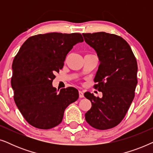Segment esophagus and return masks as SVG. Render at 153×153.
Wrapping results in <instances>:
<instances>
[{"label":"esophagus","instance_id":"34e87169","mask_svg":"<svg viewBox=\"0 0 153 153\" xmlns=\"http://www.w3.org/2000/svg\"><path fill=\"white\" fill-rule=\"evenodd\" d=\"M79 97H81V98H82V97H84V95H83V93L82 91H79Z\"/></svg>","mask_w":153,"mask_h":153}]
</instances>
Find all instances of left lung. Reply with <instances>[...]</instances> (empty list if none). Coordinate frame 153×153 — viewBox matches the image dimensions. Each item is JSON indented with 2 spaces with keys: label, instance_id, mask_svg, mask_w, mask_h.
Wrapping results in <instances>:
<instances>
[{
  "label": "left lung",
  "instance_id": "obj_1",
  "mask_svg": "<svg viewBox=\"0 0 153 153\" xmlns=\"http://www.w3.org/2000/svg\"><path fill=\"white\" fill-rule=\"evenodd\" d=\"M83 35L99 57L100 64L93 87L102 93V98L89 92L84 94L92 104L85 114V120L97 129L113 128L125 118L134 98L138 82L137 60L130 46L118 35L105 32Z\"/></svg>",
  "mask_w": 153,
  "mask_h": 153
}]
</instances>
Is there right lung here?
Returning <instances> with one entry per match:
<instances>
[{"mask_svg":"<svg viewBox=\"0 0 153 153\" xmlns=\"http://www.w3.org/2000/svg\"><path fill=\"white\" fill-rule=\"evenodd\" d=\"M80 33H49L31 36L25 41L12 63L11 85L14 100L27 122L48 129L62 122L64 111L79 98L76 88L57 93L52 86L55 73L63 68L73 47L82 42Z\"/></svg>","mask_w":153,"mask_h":153,"instance_id":"1","label":"right lung"}]
</instances>
